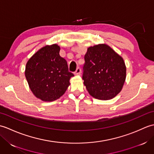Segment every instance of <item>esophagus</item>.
Wrapping results in <instances>:
<instances>
[{
    "label": "esophagus",
    "mask_w": 154,
    "mask_h": 154,
    "mask_svg": "<svg viewBox=\"0 0 154 154\" xmlns=\"http://www.w3.org/2000/svg\"><path fill=\"white\" fill-rule=\"evenodd\" d=\"M81 68L80 67H78L77 68V69H76V71H75V73L76 74V75H80L81 74Z\"/></svg>",
    "instance_id": "obj_1"
}]
</instances>
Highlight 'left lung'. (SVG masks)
Returning a JSON list of instances; mask_svg holds the SVG:
<instances>
[{"mask_svg":"<svg viewBox=\"0 0 154 154\" xmlns=\"http://www.w3.org/2000/svg\"><path fill=\"white\" fill-rule=\"evenodd\" d=\"M126 75L122 57L109 45L99 44L87 49L83 79L93 97L99 100L113 99L122 90Z\"/></svg>","mask_w":154,"mask_h":154,"instance_id":"8db88e82","label":"left lung"}]
</instances>
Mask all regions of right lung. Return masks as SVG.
<instances>
[{
	"label": "right lung",
	"instance_id": "right-lung-1",
	"mask_svg": "<svg viewBox=\"0 0 154 154\" xmlns=\"http://www.w3.org/2000/svg\"><path fill=\"white\" fill-rule=\"evenodd\" d=\"M57 44L45 45L32 55L26 63L25 76L32 92L44 101H54L61 97L74 75L60 55Z\"/></svg>",
	"mask_w": 154,
	"mask_h": 154
}]
</instances>
